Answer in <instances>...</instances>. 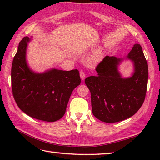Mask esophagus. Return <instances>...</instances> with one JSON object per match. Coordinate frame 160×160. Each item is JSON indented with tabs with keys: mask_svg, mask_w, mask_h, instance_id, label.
I'll return each mask as SVG.
<instances>
[{
	"mask_svg": "<svg viewBox=\"0 0 160 160\" xmlns=\"http://www.w3.org/2000/svg\"><path fill=\"white\" fill-rule=\"evenodd\" d=\"M80 78L82 79V80H84V78H85V73H84V72L83 71H80Z\"/></svg>",
	"mask_w": 160,
	"mask_h": 160,
	"instance_id": "obj_1",
	"label": "esophagus"
}]
</instances>
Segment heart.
<instances>
[{
  "instance_id": "1",
  "label": "heart",
  "mask_w": 160,
  "mask_h": 160,
  "mask_svg": "<svg viewBox=\"0 0 160 160\" xmlns=\"http://www.w3.org/2000/svg\"><path fill=\"white\" fill-rule=\"evenodd\" d=\"M102 56V52H98L95 54H93L92 56H90L89 59V62L91 64H95L97 63L101 58Z\"/></svg>"
}]
</instances>
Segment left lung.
Instances as JSON below:
<instances>
[{
    "instance_id": "left-lung-1",
    "label": "left lung",
    "mask_w": 160,
    "mask_h": 160,
    "mask_svg": "<svg viewBox=\"0 0 160 160\" xmlns=\"http://www.w3.org/2000/svg\"><path fill=\"white\" fill-rule=\"evenodd\" d=\"M124 60L131 61L134 66V72L127 78L118 71ZM96 70V76L84 80L91 91L94 116L106 123H113L136 113L144 101L148 78V63L140 44H135L125 58L107 56Z\"/></svg>"
}]
</instances>
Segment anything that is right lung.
Returning a JSON list of instances; mask_svg holds the SVG:
<instances>
[{
	"label": "right lung",
	"instance_id": "right-lung-1",
	"mask_svg": "<svg viewBox=\"0 0 160 160\" xmlns=\"http://www.w3.org/2000/svg\"><path fill=\"white\" fill-rule=\"evenodd\" d=\"M25 36L18 45L12 66L13 96L18 107L29 116L46 122L60 120L66 111L73 89L80 84L77 69L53 68L42 73L33 71L27 61L28 43Z\"/></svg>",
	"mask_w": 160,
	"mask_h": 160
}]
</instances>
